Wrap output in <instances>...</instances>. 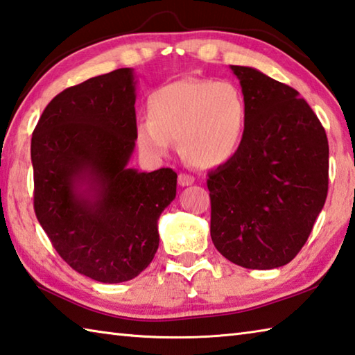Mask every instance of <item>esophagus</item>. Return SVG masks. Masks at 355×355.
<instances>
[{"label":"esophagus","instance_id":"obj_1","mask_svg":"<svg viewBox=\"0 0 355 355\" xmlns=\"http://www.w3.org/2000/svg\"><path fill=\"white\" fill-rule=\"evenodd\" d=\"M194 183V177L189 175V173H180L178 175V184L180 186H191Z\"/></svg>","mask_w":355,"mask_h":355}]
</instances>
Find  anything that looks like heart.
<instances>
[{
    "label": "heart",
    "mask_w": 355,
    "mask_h": 355,
    "mask_svg": "<svg viewBox=\"0 0 355 355\" xmlns=\"http://www.w3.org/2000/svg\"><path fill=\"white\" fill-rule=\"evenodd\" d=\"M147 118L137 128V143L147 157L163 158L180 141L189 164L209 169L241 150L248 104L233 82L191 77L155 89L147 101Z\"/></svg>",
    "instance_id": "obj_1"
}]
</instances>
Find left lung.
Returning a JSON list of instances; mask_svg holds the SVG:
<instances>
[{"mask_svg":"<svg viewBox=\"0 0 355 355\" xmlns=\"http://www.w3.org/2000/svg\"><path fill=\"white\" fill-rule=\"evenodd\" d=\"M248 104L236 157L208 173L211 239L237 266H286L304 247L323 209L329 144L323 125L292 87L231 65Z\"/></svg>","mask_w":355,"mask_h":355,"instance_id":"1","label":"left lung"}]
</instances>
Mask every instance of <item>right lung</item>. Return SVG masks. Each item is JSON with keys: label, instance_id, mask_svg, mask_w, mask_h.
Masks as SVG:
<instances>
[{"label": "right lung", "instance_id": "add662e5", "mask_svg": "<svg viewBox=\"0 0 355 355\" xmlns=\"http://www.w3.org/2000/svg\"><path fill=\"white\" fill-rule=\"evenodd\" d=\"M135 77L119 68L63 89L32 133L34 209L57 253L94 281H130L152 262L158 218L177 194L169 167H128Z\"/></svg>", "mask_w": 355, "mask_h": 355}]
</instances>
